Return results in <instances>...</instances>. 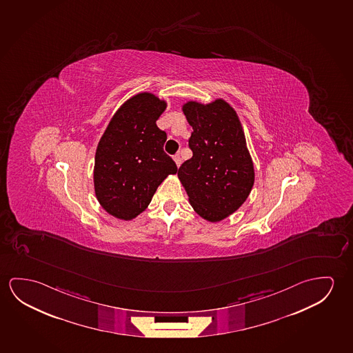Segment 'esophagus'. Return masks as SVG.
I'll list each match as a JSON object with an SVG mask.
<instances>
[{"label":"esophagus","instance_id":"34e87169","mask_svg":"<svg viewBox=\"0 0 353 353\" xmlns=\"http://www.w3.org/2000/svg\"><path fill=\"white\" fill-rule=\"evenodd\" d=\"M174 163H176V165L177 166H179L181 165V157H179V154H176L174 157Z\"/></svg>","mask_w":353,"mask_h":353}]
</instances>
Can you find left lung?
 <instances>
[{
  "label": "left lung",
  "mask_w": 353,
  "mask_h": 353,
  "mask_svg": "<svg viewBox=\"0 0 353 353\" xmlns=\"http://www.w3.org/2000/svg\"><path fill=\"white\" fill-rule=\"evenodd\" d=\"M193 132V157L181 165L179 179L199 216L217 223L234 214L250 196L254 168L243 128L234 108L223 99L182 106Z\"/></svg>",
  "instance_id": "obj_1"
}]
</instances>
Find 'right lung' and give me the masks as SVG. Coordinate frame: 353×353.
<instances>
[{
  "label": "right lung",
  "instance_id": "right-lung-1",
  "mask_svg": "<svg viewBox=\"0 0 353 353\" xmlns=\"http://www.w3.org/2000/svg\"><path fill=\"white\" fill-rule=\"evenodd\" d=\"M166 101L152 92L128 99L110 121L95 152L94 190L110 215L132 220L147 209L157 187L177 172L157 125Z\"/></svg>",
  "mask_w": 353,
  "mask_h": 353
}]
</instances>
